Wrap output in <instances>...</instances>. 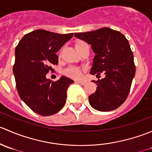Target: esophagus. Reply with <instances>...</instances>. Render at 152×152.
<instances>
[{
    "label": "esophagus",
    "mask_w": 152,
    "mask_h": 152,
    "mask_svg": "<svg viewBox=\"0 0 152 152\" xmlns=\"http://www.w3.org/2000/svg\"><path fill=\"white\" fill-rule=\"evenodd\" d=\"M76 83L79 84V85H85L86 84L85 81H76Z\"/></svg>",
    "instance_id": "1"
}]
</instances>
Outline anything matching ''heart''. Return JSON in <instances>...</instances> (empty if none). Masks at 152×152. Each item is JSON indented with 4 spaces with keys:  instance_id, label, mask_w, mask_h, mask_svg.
<instances>
[{
    "instance_id": "b5f03b06",
    "label": "heart",
    "mask_w": 152,
    "mask_h": 152,
    "mask_svg": "<svg viewBox=\"0 0 152 152\" xmlns=\"http://www.w3.org/2000/svg\"><path fill=\"white\" fill-rule=\"evenodd\" d=\"M84 42H79L76 44V46L81 45L82 44H85ZM63 73L65 76L71 78V79H80L82 76V70L79 67L76 66V65H68L65 67L63 70Z\"/></svg>"
}]
</instances>
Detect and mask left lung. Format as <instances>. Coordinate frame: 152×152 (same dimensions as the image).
I'll use <instances>...</instances> for the list:
<instances>
[{"mask_svg": "<svg viewBox=\"0 0 152 152\" xmlns=\"http://www.w3.org/2000/svg\"><path fill=\"white\" fill-rule=\"evenodd\" d=\"M74 36L90 44L96 53L90 73L99 76L103 72L106 76L93 81L97 89L89 96L90 104L102 112L118 108L128 97L135 75L134 56L127 39L109 28L75 33Z\"/></svg>", "mask_w": 152, "mask_h": 152, "instance_id": "1", "label": "left lung"}]
</instances>
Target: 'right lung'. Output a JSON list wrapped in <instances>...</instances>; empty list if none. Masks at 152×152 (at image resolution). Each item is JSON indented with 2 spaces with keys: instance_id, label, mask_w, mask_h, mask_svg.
<instances>
[{
  "instance_id": "right-lung-1",
  "label": "right lung",
  "mask_w": 152,
  "mask_h": 152,
  "mask_svg": "<svg viewBox=\"0 0 152 152\" xmlns=\"http://www.w3.org/2000/svg\"><path fill=\"white\" fill-rule=\"evenodd\" d=\"M73 36L37 29L26 34L15 48L13 73L18 94L40 115L56 114L66 102L67 89L73 81L62 76L53 82L46 74L52 65H58L56 52Z\"/></svg>"
}]
</instances>
